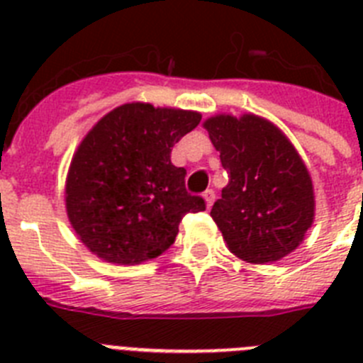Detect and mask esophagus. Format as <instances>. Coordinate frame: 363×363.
Instances as JSON below:
<instances>
[{"label": "esophagus", "instance_id": "esophagus-1", "mask_svg": "<svg viewBox=\"0 0 363 363\" xmlns=\"http://www.w3.org/2000/svg\"><path fill=\"white\" fill-rule=\"evenodd\" d=\"M203 198H205V203H207V209H211L214 203V200H216V194H214L213 189H207V191L203 192Z\"/></svg>", "mask_w": 363, "mask_h": 363}]
</instances>
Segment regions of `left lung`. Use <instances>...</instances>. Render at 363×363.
Returning a JSON list of instances; mask_svg holds the SVG:
<instances>
[{
    "mask_svg": "<svg viewBox=\"0 0 363 363\" xmlns=\"http://www.w3.org/2000/svg\"><path fill=\"white\" fill-rule=\"evenodd\" d=\"M229 184L214 201L216 221L230 252L267 264L293 252L313 223V182L306 165L264 118L216 116L203 123Z\"/></svg>",
    "mask_w": 363,
    "mask_h": 363,
    "instance_id": "obj_1",
    "label": "left lung"
}]
</instances>
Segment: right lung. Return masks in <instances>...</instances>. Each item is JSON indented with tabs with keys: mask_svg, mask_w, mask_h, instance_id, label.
I'll return each mask as SVG.
<instances>
[{
	"mask_svg": "<svg viewBox=\"0 0 363 363\" xmlns=\"http://www.w3.org/2000/svg\"><path fill=\"white\" fill-rule=\"evenodd\" d=\"M201 116L179 108L127 104L104 116L74 154L67 214L96 256L136 265L174 243L185 214L205 200L185 189V169L171 163L174 143Z\"/></svg>",
	"mask_w": 363,
	"mask_h": 363,
	"instance_id": "obj_1",
	"label": "right lung"
}]
</instances>
